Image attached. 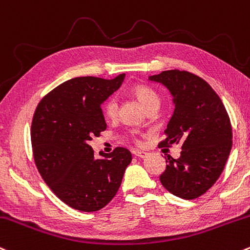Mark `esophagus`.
I'll return each instance as SVG.
<instances>
[{
    "instance_id": "34e87169",
    "label": "esophagus",
    "mask_w": 250,
    "mask_h": 250,
    "mask_svg": "<svg viewBox=\"0 0 250 250\" xmlns=\"http://www.w3.org/2000/svg\"><path fill=\"white\" fill-rule=\"evenodd\" d=\"M133 154L135 156H139V158H146L147 153L144 152V150H139V149H134Z\"/></svg>"
}]
</instances>
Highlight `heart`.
Returning <instances> with one entry per match:
<instances>
[{
	"label": "heart",
	"mask_w": 250,
	"mask_h": 250,
	"mask_svg": "<svg viewBox=\"0 0 250 250\" xmlns=\"http://www.w3.org/2000/svg\"><path fill=\"white\" fill-rule=\"evenodd\" d=\"M133 94L135 95V97L146 106L147 109L152 108V106H155L160 104V98L154 90L150 86L145 84H139L135 85L133 87ZM102 110L104 116L106 119H116L117 114H119V103H117V100L115 97H110L103 103Z\"/></svg>",
	"instance_id": "heart-1"
}]
</instances>
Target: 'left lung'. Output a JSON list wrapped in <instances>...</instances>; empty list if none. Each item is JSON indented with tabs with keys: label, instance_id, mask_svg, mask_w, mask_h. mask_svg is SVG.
Listing matches in <instances>:
<instances>
[{
	"label": "left lung",
	"instance_id": "obj_1",
	"mask_svg": "<svg viewBox=\"0 0 250 250\" xmlns=\"http://www.w3.org/2000/svg\"><path fill=\"white\" fill-rule=\"evenodd\" d=\"M148 79L165 85L173 96L174 112L159 147L182 146L179 158H167L160 182L179 198H198L217 182L231 150L226 106L204 79L188 71H163Z\"/></svg>",
	"mask_w": 250,
	"mask_h": 250
}]
</instances>
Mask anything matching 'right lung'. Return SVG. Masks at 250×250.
Here are the masks:
<instances>
[{
    "label": "right lung",
    "mask_w": 250,
    "mask_h": 250,
    "mask_svg": "<svg viewBox=\"0 0 250 250\" xmlns=\"http://www.w3.org/2000/svg\"><path fill=\"white\" fill-rule=\"evenodd\" d=\"M114 79L77 77L48 92L38 104L31 140L38 171L57 197L72 209L92 212L115 197L131 163L127 148L100 153L90 146L106 129L101 105L122 84Z\"/></svg>",
    "instance_id": "right-lung-1"
}]
</instances>
